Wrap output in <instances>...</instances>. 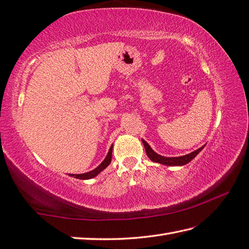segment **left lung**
I'll return each mask as SVG.
<instances>
[{
	"label": "left lung",
	"instance_id": "obj_1",
	"mask_svg": "<svg viewBox=\"0 0 249 249\" xmlns=\"http://www.w3.org/2000/svg\"><path fill=\"white\" fill-rule=\"evenodd\" d=\"M142 143L144 145V149H145V152H147V155L149 157V159L151 160H153V162H157L160 164H164V165H169V166H181V165L184 164H188L189 162H191V160L196 157V155L201 152L203 150V148L205 147V145H203L202 148L197 149L196 151H194V152H191L190 154L187 155H183V157H178V158H165L162 157V155H159L154 152V151L151 149L150 145L145 142V141L142 139Z\"/></svg>",
	"mask_w": 249,
	"mask_h": 249
}]
</instances>
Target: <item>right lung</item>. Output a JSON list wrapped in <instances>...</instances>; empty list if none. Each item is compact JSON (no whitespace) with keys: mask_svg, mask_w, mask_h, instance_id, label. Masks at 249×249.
Segmentation results:
<instances>
[{"mask_svg":"<svg viewBox=\"0 0 249 249\" xmlns=\"http://www.w3.org/2000/svg\"><path fill=\"white\" fill-rule=\"evenodd\" d=\"M112 145L111 148L109 150L108 154H107L106 159L104 160V162H102L98 167L95 168L94 170H91V172H89V173H85V174H79V175H75V174H69V176L71 177H74V178H77V179H90V178H94L95 176H97L100 172H102L108 165L111 163V159H112Z\"/></svg>","mask_w":249,"mask_h":249,"instance_id":"add662e5","label":"right lung"}]
</instances>
